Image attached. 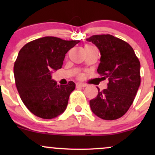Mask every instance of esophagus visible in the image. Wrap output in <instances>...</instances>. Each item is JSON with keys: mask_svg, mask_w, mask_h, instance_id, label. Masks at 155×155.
<instances>
[{"mask_svg": "<svg viewBox=\"0 0 155 155\" xmlns=\"http://www.w3.org/2000/svg\"><path fill=\"white\" fill-rule=\"evenodd\" d=\"M76 87H85L87 86V84H82V83H76Z\"/></svg>", "mask_w": 155, "mask_h": 155, "instance_id": "34e87169", "label": "esophagus"}]
</instances>
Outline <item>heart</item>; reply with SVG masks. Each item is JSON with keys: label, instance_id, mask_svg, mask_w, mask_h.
<instances>
[{"label": "heart", "instance_id": "obj_1", "mask_svg": "<svg viewBox=\"0 0 155 155\" xmlns=\"http://www.w3.org/2000/svg\"><path fill=\"white\" fill-rule=\"evenodd\" d=\"M90 47V46H88V45H87V46H85V47Z\"/></svg>", "mask_w": 155, "mask_h": 155}]
</instances>
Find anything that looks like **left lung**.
<instances>
[{
  "label": "left lung",
  "mask_w": 155,
  "mask_h": 155,
  "mask_svg": "<svg viewBox=\"0 0 155 155\" xmlns=\"http://www.w3.org/2000/svg\"><path fill=\"white\" fill-rule=\"evenodd\" d=\"M101 52L97 71L108 78L107 89L90 101L92 111L100 118L114 120L122 117L134 101L140 83V64L130 45L113 35H95L87 39Z\"/></svg>",
  "instance_id": "left-lung-1"
}]
</instances>
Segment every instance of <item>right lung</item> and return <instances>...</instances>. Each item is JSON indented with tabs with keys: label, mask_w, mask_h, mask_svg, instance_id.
I'll list each match as a JSON object with an SVG mask.
<instances>
[{
	"label": "right lung",
	"mask_w": 155,
	"mask_h": 155,
	"mask_svg": "<svg viewBox=\"0 0 155 155\" xmlns=\"http://www.w3.org/2000/svg\"><path fill=\"white\" fill-rule=\"evenodd\" d=\"M79 41L46 36L29 42L19 51L14 65L16 86L23 104L42 119H53L66 109L76 84L58 85L52 71L60 69L65 54Z\"/></svg>",
	"instance_id": "obj_1"
}]
</instances>
